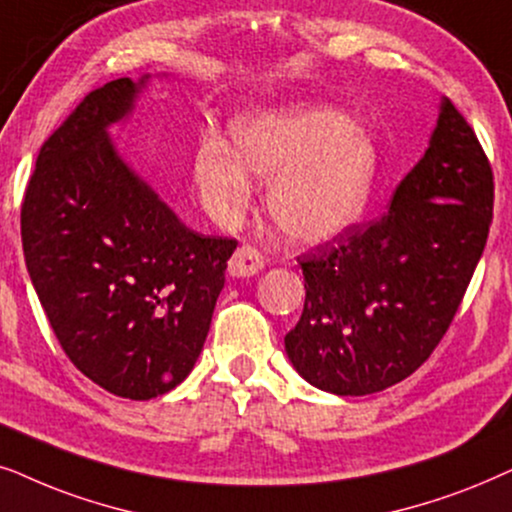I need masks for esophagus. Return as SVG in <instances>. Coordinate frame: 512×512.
<instances>
[{
  "mask_svg": "<svg viewBox=\"0 0 512 512\" xmlns=\"http://www.w3.org/2000/svg\"><path fill=\"white\" fill-rule=\"evenodd\" d=\"M262 269H264L262 255L252 248V245H241V248H238L229 260V276H234V278L260 274Z\"/></svg>",
  "mask_w": 512,
  "mask_h": 512,
  "instance_id": "esophagus-1",
  "label": "esophagus"
}]
</instances>
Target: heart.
<instances>
[{
  "label": "heart",
  "mask_w": 512,
  "mask_h": 512,
  "mask_svg": "<svg viewBox=\"0 0 512 512\" xmlns=\"http://www.w3.org/2000/svg\"><path fill=\"white\" fill-rule=\"evenodd\" d=\"M234 145L238 159L220 142H206L196 159L201 192L224 222L238 220L252 199L246 167L274 180L269 210L297 241L344 234L370 206L377 149L344 114L297 109L245 119L234 128Z\"/></svg>",
  "instance_id": "b5f03b06"
}]
</instances>
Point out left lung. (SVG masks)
<instances>
[{
	"instance_id": "8db88e82",
	"label": "left lung",
	"mask_w": 512,
	"mask_h": 512,
	"mask_svg": "<svg viewBox=\"0 0 512 512\" xmlns=\"http://www.w3.org/2000/svg\"><path fill=\"white\" fill-rule=\"evenodd\" d=\"M494 173L478 135L445 98L431 145L374 222L297 257L304 311L285 351L320 391L367 395L426 363L485 250Z\"/></svg>"
}]
</instances>
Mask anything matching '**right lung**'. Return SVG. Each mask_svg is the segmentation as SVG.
<instances>
[{
  "label": "right lung",
  "instance_id": "add662e5",
  "mask_svg": "<svg viewBox=\"0 0 512 512\" xmlns=\"http://www.w3.org/2000/svg\"><path fill=\"white\" fill-rule=\"evenodd\" d=\"M145 79H114L74 107L42 145L20 208L27 274L60 346L131 400L192 372L236 250V238L185 227L109 140Z\"/></svg>",
  "mask_w": 512,
  "mask_h": 512
}]
</instances>
